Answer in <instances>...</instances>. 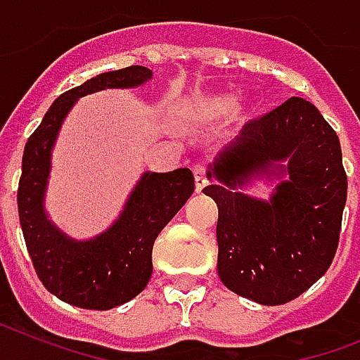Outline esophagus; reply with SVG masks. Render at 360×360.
Masks as SVG:
<instances>
[{
	"instance_id": "34e87169",
	"label": "esophagus",
	"mask_w": 360,
	"mask_h": 360,
	"mask_svg": "<svg viewBox=\"0 0 360 360\" xmlns=\"http://www.w3.org/2000/svg\"><path fill=\"white\" fill-rule=\"evenodd\" d=\"M193 174H195V189L200 191V189L206 186V169L202 165H195L193 167Z\"/></svg>"
}]
</instances>
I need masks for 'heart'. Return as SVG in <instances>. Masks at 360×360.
I'll return each instance as SVG.
<instances>
[{
    "instance_id": "obj_1",
    "label": "heart",
    "mask_w": 360,
    "mask_h": 360,
    "mask_svg": "<svg viewBox=\"0 0 360 360\" xmlns=\"http://www.w3.org/2000/svg\"><path fill=\"white\" fill-rule=\"evenodd\" d=\"M231 110H233V97L218 96V94H202V96H197L193 101L189 103V114L197 122H202V124L218 122V120L225 118ZM252 112L253 105L238 108L240 118H248Z\"/></svg>"
}]
</instances>
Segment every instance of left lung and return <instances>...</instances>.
Returning a JSON list of instances; mask_svg holds the SVG:
<instances>
[{
	"label": "left lung",
	"mask_w": 360,
	"mask_h": 360,
	"mask_svg": "<svg viewBox=\"0 0 360 360\" xmlns=\"http://www.w3.org/2000/svg\"><path fill=\"white\" fill-rule=\"evenodd\" d=\"M287 160L288 167L279 165ZM287 172L269 203L233 192ZM202 193L218 205V274L233 293L285 304L321 278L338 248L347 176L336 131L310 101L289 97L244 125L216 158Z\"/></svg>",
	"instance_id": "8db88e82"
}]
</instances>
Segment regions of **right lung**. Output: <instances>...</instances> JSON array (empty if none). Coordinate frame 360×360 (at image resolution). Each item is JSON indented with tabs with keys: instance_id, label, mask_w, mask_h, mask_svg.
I'll list each match as a JSON object with an SVG mask.
<instances>
[{
	"instance_id": "1",
	"label": "right lung",
	"mask_w": 360,
	"mask_h": 360,
	"mask_svg": "<svg viewBox=\"0 0 360 360\" xmlns=\"http://www.w3.org/2000/svg\"><path fill=\"white\" fill-rule=\"evenodd\" d=\"M152 79L148 67L131 65L97 75L61 94L26 142L18 182V216L39 280L50 293L86 310H110L141 293L152 276V248L195 189L193 172H146L133 189L116 224L94 240L77 242L50 224L43 197L50 150L65 114L86 94L133 88Z\"/></svg>"
}]
</instances>
